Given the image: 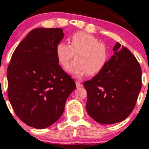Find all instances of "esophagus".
<instances>
[{
	"label": "esophagus",
	"instance_id": "34e87169",
	"mask_svg": "<svg viewBox=\"0 0 149 149\" xmlns=\"http://www.w3.org/2000/svg\"><path fill=\"white\" fill-rule=\"evenodd\" d=\"M76 88H81L82 86H83V85H82L81 83H80V82H79V81H76Z\"/></svg>",
	"mask_w": 149,
	"mask_h": 149
}]
</instances>
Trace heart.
Wrapping results in <instances>:
<instances>
[{
  "label": "heart",
  "instance_id": "heart-1",
  "mask_svg": "<svg viewBox=\"0 0 149 149\" xmlns=\"http://www.w3.org/2000/svg\"><path fill=\"white\" fill-rule=\"evenodd\" d=\"M59 64L66 68L74 57L76 60L68 66L67 71L76 78L88 74L93 76L103 71L109 59L105 44L91 34L78 32L69 39V45L60 42L56 47Z\"/></svg>",
  "mask_w": 149,
  "mask_h": 149
}]
</instances>
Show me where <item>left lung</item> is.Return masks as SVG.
Instances as JSON below:
<instances>
[{
  "mask_svg": "<svg viewBox=\"0 0 149 149\" xmlns=\"http://www.w3.org/2000/svg\"><path fill=\"white\" fill-rule=\"evenodd\" d=\"M113 51L103 71L84 83L87 112L97 123L105 125L127 118L141 88V69L134 56L118 42Z\"/></svg>",
  "mask_w": 149,
  "mask_h": 149,
  "instance_id": "8db88e82",
  "label": "left lung"
}]
</instances>
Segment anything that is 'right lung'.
<instances>
[{"instance_id": "add662e5", "label": "right lung", "mask_w": 149, "mask_h": 149, "mask_svg": "<svg viewBox=\"0 0 149 149\" xmlns=\"http://www.w3.org/2000/svg\"><path fill=\"white\" fill-rule=\"evenodd\" d=\"M64 36L60 28L34 29L16 47L8 66L10 102L19 118L32 127L43 129L54 123L76 89L56 54Z\"/></svg>"}]
</instances>
